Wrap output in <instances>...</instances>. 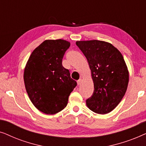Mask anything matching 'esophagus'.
I'll return each mask as SVG.
<instances>
[{
  "mask_svg": "<svg viewBox=\"0 0 146 146\" xmlns=\"http://www.w3.org/2000/svg\"><path fill=\"white\" fill-rule=\"evenodd\" d=\"M82 78H80L77 81V84H78V85H80L81 84V83H82Z\"/></svg>",
  "mask_w": 146,
  "mask_h": 146,
  "instance_id": "34e87169",
  "label": "esophagus"
}]
</instances>
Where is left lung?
I'll use <instances>...</instances> for the list:
<instances>
[{"instance_id":"left-lung-1","label":"left lung","mask_w":146,"mask_h":146,"mask_svg":"<svg viewBox=\"0 0 146 146\" xmlns=\"http://www.w3.org/2000/svg\"><path fill=\"white\" fill-rule=\"evenodd\" d=\"M76 44L86 58L94 86L87 106L99 114L110 113L120 102L128 85L129 72L123 56L107 42L93 40Z\"/></svg>"}]
</instances>
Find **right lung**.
Here are the masks:
<instances>
[{"label": "right lung", "instance_id": "right-lung-1", "mask_svg": "<svg viewBox=\"0 0 146 146\" xmlns=\"http://www.w3.org/2000/svg\"><path fill=\"white\" fill-rule=\"evenodd\" d=\"M70 46L68 41L62 39L46 40L34 50L26 64V90L33 105L46 114L64 109L77 85L62 64Z\"/></svg>", "mask_w": 146, "mask_h": 146}]
</instances>
